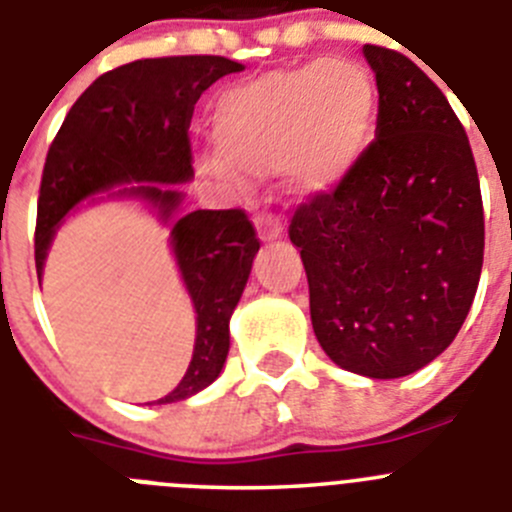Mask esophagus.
I'll return each instance as SVG.
<instances>
[{
    "instance_id": "1",
    "label": "esophagus",
    "mask_w": 512,
    "mask_h": 512,
    "mask_svg": "<svg viewBox=\"0 0 512 512\" xmlns=\"http://www.w3.org/2000/svg\"><path fill=\"white\" fill-rule=\"evenodd\" d=\"M257 234H260L262 240H278L280 234H283V222H280V217L262 214V217H257Z\"/></svg>"
}]
</instances>
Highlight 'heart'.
<instances>
[{"label":"heart","mask_w":512,"mask_h":512,"mask_svg":"<svg viewBox=\"0 0 512 512\" xmlns=\"http://www.w3.org/2000/svg\"><path fill=\"white\" fill-rule=\"evenodd\" d=\"M379 116L371 75L348 60L272 70L222 93L212 113L219 159L204 166L265 176L283 169L293 197L331 191L356 169Z\"/></svg>","instance_id":"1"}]
</instances>
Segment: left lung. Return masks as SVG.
I'll return each instance as SVG.
<instances>
[{
  "instance_id": "8db88e82",
  "label": "left lung",
  "mask_w": 512,
  "mask_h": 512,
  "mask_svg": "<svg viewBox=\"0 0 512 512\" xmlns=\"http://www.w3.org/2000/svg\"><path fill=\"white\" fill-rule=\"evenodd\" d=\"M376 138L331 191L295 209L310 321L333 364L399 379L455 341L480 283L477 166L442 90L401 52L366 45Z\"/></svg>"
}]
</instances>
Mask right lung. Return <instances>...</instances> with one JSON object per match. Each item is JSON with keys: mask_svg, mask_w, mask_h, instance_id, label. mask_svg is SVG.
Wrapping results in <instances>:
<instances>
[{"mask_svg": "<svg viewBox=\"0 0 512 512\" xmlns=\"http://www.w3.org/2000/svg\"><path fill=\"white\" fill-rule=\"evenodd\" d=\"M240 70L242 62L219 55L151 57L100 75L75 100L42 171L37 278L65 214L100 191H108L100 199H143L171 222L184 197L171 184H186L194 176L189 141L194 105L209 85ZM171 250L197 310V341L184 379L156 404L189 399L219 376L229 353V318L260 240L245 209H197L174 222Z\"/></svg>", "mask_w": 512, "mask_h": 512, "instance_id": "add662e5", "label": "right lung"}]
</instances>
